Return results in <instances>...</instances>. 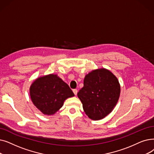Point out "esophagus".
<instances>
[{
	"label": "esophagus",
	"mask_w": 154,
	"mask_h": 154,
	"mask_svg": "<svg viewBox=\"0 0 154 154\" xmlns=\"http://www.w3.org/2000/svg\"><path fill=\"white\" fill-rule=\"evenodd\" d=\"M73 92L74 93L75 95H77V89H73Z\"/></svg>",
	"instance_id": "34e87169"
}]
</instances>
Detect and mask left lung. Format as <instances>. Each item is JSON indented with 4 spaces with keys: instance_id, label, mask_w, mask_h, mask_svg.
Segmentation results:
<instances>
[{
    "instance_id": "1",
    "label": "left lung",
    "mask_w": 154,
    "mask_h": 154,
    "mask_svg": "<svg viewBox=\"0 0 154 154\" xmlns=\"http://www.w3.org/2000/svg\"><path fill=\"white\" fill-rule=\"evenodd\" d=\"M119 95L118 79L104 68L87 74L84 87L77 93L84 112L92 120L101 119L109 115L116 105Z\"/></svg>"
}]
</instances>
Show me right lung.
<instances>
[{
	"mask_svg": "<svg viewBox=\"0 0 154 154\" xmlns=\"http://www.w3.org/2000/svg\"><path fill=\"white\" fill-rule=\"evenodd\" d=\"M31 101L46 115H53L60 109L65 100L74 96L67 84L56 74L36 79L29 89Z\"/></svg>",
	"mask_w": 154,
	"mask_h": 154,
	"instance_id": "1",
	"label": "right lung"
}]
</instances>
